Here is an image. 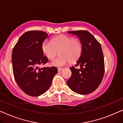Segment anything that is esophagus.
Returning <instances> with one entry per match:
<instances>
[{
    "instance_id": "esophagus-1",
    "label": "esophagus",
    "mask_w": 123,
    "mask_h": 123,
    "mask_svg": "<svg viewBox=\"0 0 123 123\" xmlns=\"http://www.w3.org/2000/svg\"><path fill=\"white\" fill-rule=\"evenodd\" d=\"M62 70H63V68H58V71H62Z\"/></svg>"
}]
</instances>
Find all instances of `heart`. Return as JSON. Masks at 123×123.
I'll return each instance as SVG.
<instances>
[{"instance_id": "1", "label": "heart", "mask_w": 123, "mask_h": 123, "mask_svg": "<svg viewBox=\"0 0 123 123\" xmlns=\"http://www.w3.org/2000/svg\"><path fill=\"white\" fill-rule=\"evenodd\" d=\"M43 54L49 60H53L59 51L60 56L52 62L55 66H62L68 61L73 62L79 58L82 52V44L79 39L66 35H61L45 41L42 44Z\"/></svg>"}]
</instances>
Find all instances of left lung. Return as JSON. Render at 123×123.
I'll return each mask as SVG.
<instances>
[{
	"mask_svg": "<svg viewBox=\"0 0 123 123\" xmlns=\"http://www.w3.org/2000/svg\"><path fill=\"white\" fill-rule=\"evenodd\" d=\"M68 33L79 38L82 44V52L75 66L80 65V68L70 67L72 75L67 84L76 93L89 94L100 85L104 74V59L101 44L88 31L80 30Z\"/></svg>",
	"mask_w": 123,
	"mask_h": 123,
	"instance_id": "obj_1",
	"label": "left lung"
}]
</instances>
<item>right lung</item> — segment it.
Returning <instances> with one entry per match:
<instances>
[{
    "instance_id": "right-lung-1",
    "label": "right lung",
    "mask_w": 123,
    "mask_h": 123,
    "mask_svg": "<svg viewBox=\"0 0 123 123\" xmlns=\"http://www.w3.org/2000/svg\"><path fill=\"white\" fill-rule=\"evenodd\" d=\"M48 36L41 31L25 32L20 36L12 51L15 80L20 89L28 95L38 96L46 92L58 72L56 67H38L48 61L42 51V44Z\"/></svg>"
}]
</instances>
